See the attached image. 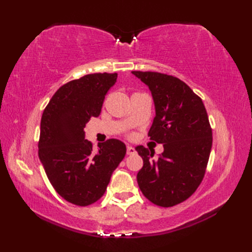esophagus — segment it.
<instances>
[{"mask_svg": "<svg viewBox=\"0 0 252 252\" xmlns=\"http://www.w3.org/2000/svg\"><path fill=\"white\" fill-rule=\"evenodd\" d=\"M135 153H136V151H135L134 147L127 146V148H126V154H127V155H134Z\"/></svg>", "mask_w": 252, "mask_h": 252, "instance_id": "esophagus-1", "label": "esophagus"}]
</instances>
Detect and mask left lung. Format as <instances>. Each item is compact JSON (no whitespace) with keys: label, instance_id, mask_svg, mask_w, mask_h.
<instances>
[{"label":"left lung","instance_id":"1","mask_svg":"<svg viewBox=\"0 0 252 252\" xmlns=\"http://www.w3.org/2000/svg\"><path fill=\"white\" fill-rule=\"evenodd\" d=\"M152 92L156 116L148 136L163 153L135 147L143 158L137 183L143 195L160 207H172L194 194L205 176L212 130L201 98L182 80L152 71H132Z\"/></svg>","mask_w":252,"mask_h":252}]
</instances>
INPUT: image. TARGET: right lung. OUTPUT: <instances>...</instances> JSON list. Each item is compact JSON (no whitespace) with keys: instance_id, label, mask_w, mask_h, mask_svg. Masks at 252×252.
I'll use <instances>...</instances> for the list:
<instances>
[{"instance_id":"right-lung-1","label":"right lung","mask_w":252,"mask_h":252,"mask_svg":"<svg viewBox=\"0 0 252 252\" xmlns=\"http://www.w3.org/2000/svg\"><path fill=\"white\" fill-rule=\"evenodd\" d=\"M117 73H92L63 84L53 95L41 119L39 158L55 190L73 205L85 207L105 194L111 174L125 158V143L110 138L93 151L84 127L98 117Z\"/></svg>"}]
</instances>
